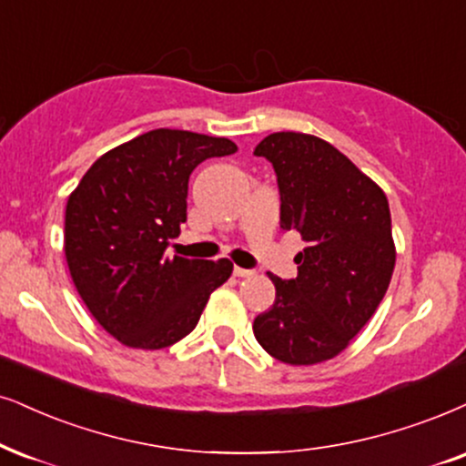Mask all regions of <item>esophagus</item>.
Returning a JSON list of instances; mask_svg holds the SVG:
<instances>
[{"instance_id":"obj_1","label":"esophagus","mask_w":466,"mask_h":466,"mask_svg":"<svg viewBox=\"0 0 466 466\" xmlns=\"http://www.w3.org/2000/svg\"><path fill=\"white\" fill-rule=\"evenodd\" d=\"M234 275H237V277H251V275H253V270H249V268H240V267H234Z\"/></svg>"}]
</instances>
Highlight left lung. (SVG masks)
I'll use <instances>...</instances> for the list:
<instances>
[{"label": "left lung", "mask_w": 466, "mask_h": 466, "mask_svg": "<svg viewBox=\"0 0 466 466\" xmlns=\"http://www.w3.org/2000/svg\"><path fill=\"white\" fill-rule=\"evenodd\" d=\"M273 163L281 229L308 247L294 256L297 277L275 284V303L253 320L270 357L314 365L338 357L374 316L396 267L385 191L329 141L270 133L256 146Z\"/></svg>", "instance_id": "1"}]
</instances>
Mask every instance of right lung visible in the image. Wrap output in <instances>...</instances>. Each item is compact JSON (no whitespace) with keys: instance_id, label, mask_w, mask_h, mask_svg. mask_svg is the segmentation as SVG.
I'll return each instance as SVG.
<instances>
[{"instance_id":"right-lung-1","label":"right lung","mask_w":466,"mask_h":466,"mask_svg":"<svg viewBox=\"0 0 466 466\" xmlns=\"http://www.w3.org/2000/svg\"><path fill=\"white\" fill-rule=\"evenodd\" d=\"M237 144L155 128L92 163L68 196L64 253L81 301L128 349L158 350L196 329L210 294L232 275L228 258L167 256L187 221L189 176Z\"/></svg>"}]
</instances>
